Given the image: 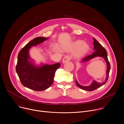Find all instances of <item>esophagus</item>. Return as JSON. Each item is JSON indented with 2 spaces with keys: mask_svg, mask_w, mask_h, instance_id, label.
I'll list each match as a JSON object with an SVG mask.
<instances>
[{
  "mask_svg": "<svg viewBox=\"0 0 124 124\" xmlns=\"http://www.w3.org/2000/svg\"><path fill=\"white\" fill-rule=\"evenodd\" d=\"M70 59H71V58H70V57L69 56H68V55L65 56V57L63 58L62 62H63V63H64L66 62H68V61H70Z\"/></svg>",
  "mask_w": 124,
  "mask_h": 124,
  "instance_id": "1",
  "label": "esophagus"
}]
</instances>
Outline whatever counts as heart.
<instances>
[{"mask_svg": "<svg viewBox=\"0 0 124 124\" xmlns=\"http://www.w3.org/2000/svg\"><path fill=\"white\" fill-rule=\"evenodd\" d=\"M88 48V45L86 43H84L82 40L76 41L73 42L71 46V49L72 50L79 48L76 54L77 57H80L83 55L87 51Z\"/></svg>", "mask_w": 124, "mask_h": 124, "instance_id": "1", "label": "heart"}]
</instances>
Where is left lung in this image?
I'll list each match as a JSON object with an SVG mask.
<instances>
[{
    "mask_svg": "<svg viewBox=\"0 0 124 124\" xmlns=\"http://www.w3.org/2000/svg\"><path fill=\"white\" fill-rule=\"evenodd\" d=\"M93 45H94V50L95 51L94 53H93L92 54L90 55L87 56L85 58H84L82 60L83 62H86L92 59L95 58L96 57H101L103 58L105 60L106 62L107 63V76H106V79L105 82L103 83H100L96 82L95 81H93V83L91 84V85L88 86H82L77 82V80H76V85L78 86L81 89L84 90H87L90 92V91H93L97 88H98L101 86H102L103 84H105L107 81L108 80V77L109 75V71L110 69V65L109 62L108 60V54H107V52L106 50L104 48L101 44L97 42L94 38H93Z\"/></svg>",
    "mask_w": 124,
    "mask_h": 124,
    "instance_id": "8db88e82",
    "label": "left lung"
}]
</instances>
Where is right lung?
I'll return each instance as SVG.
<instances>
[{
    "instance_id": "1",
    "label": "right lung",
    "mask_w": 124,
    "mask_h": 124,
    "mask_svg": "<svg viewBox=\"0 0 124 124\" xmlns=\"http://www.w3.org/2000/svg\"><path fill=\"white\" fill-rule=\"evenodd\" d=\"M48 39L41 37L34 39L22 49L17 56L16 71L22 84L35 91H42L49 88L53 82L56 71L60 66L59 63L36 66L30 61V49Z\"/></svg>"
}]
</instances>
